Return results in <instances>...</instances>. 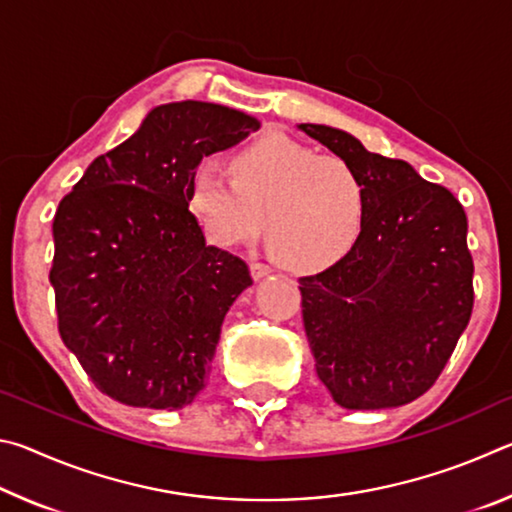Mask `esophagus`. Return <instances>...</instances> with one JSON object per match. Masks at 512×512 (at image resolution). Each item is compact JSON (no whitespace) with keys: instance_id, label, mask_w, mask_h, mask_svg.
<instances>
[{"instance_id":"34e87169","label":"esophagus","mask_w":512,"mask_h":512,"mask_svg":"<svg viewBox=\"0 0 512 512\" xmlns=\"http://www.w3.org/2000/svg\"><path fill=\"white\" fill-rule=\"evenodd\" d=\"M271 271H273V268L268 266V264H264V262H253V264H250V275H253V280H262V277L271 275Z\"/></svg>"}]
</instances>
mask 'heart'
I'll list each match as a JSON object with an SVG mask.
<instances>
[{
    "instance_id": "1",
    "label": "heart",
    "mask_w": 512,
    "mask_h": 512,
    "mask_svg": "<svg viewBox=\"0 0 512 512\" xmlns=\"http://www.w3.org/2000/svg\"><path fill=\"white\" fill-rule=\"evenodd\" d=\"M196 164L189 210L219 246L262 235L273 257L298 273L334 266L357 246L370 210L363 173L341 155H318L282 133L248 144L232 158Z\"/></svg>"
}]
</instances>
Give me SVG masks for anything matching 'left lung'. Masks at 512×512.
Masks as SVG:
<instances>
[{
  "label": "left lung",
  "mask_w": 512,
  "mask_h": 512,
  "mask_svg": "<svg viewBox=\"0 0 512 512\" xmlns=\"http://www.w3.org/2000/svg\"><path fill=\"white\" fill-rule=\"evenodd\" d=\"M298 128L350 160L370 192L357 246L327 271L300 277L318 379L343 409L409 404L436 384L472 316L463 205L409 162L370 153L350 133Z\"/></svg>",
  "instance_id": "left-lung-1"
}]
</instances>
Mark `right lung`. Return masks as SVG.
<instances>
[{
	"mask_svg": "<svg viewBox=\"0 0 512 512\" xmlns=\"http://www.w3.org/2000/svg\"><path fill=\"white\" fill-rule=\"evenodd\" d=\"M257 128L219 103H164L60 201L49 271L58 332L112 400L176 411L205 388L223 318L253 277L205 244L187 187L205 155Z\"/></svg>",
	"mask_w": 512,
	"mask_h": 512,
	"instance_id": "obj_1",
	"label": "right lung"
}]
</instances>
